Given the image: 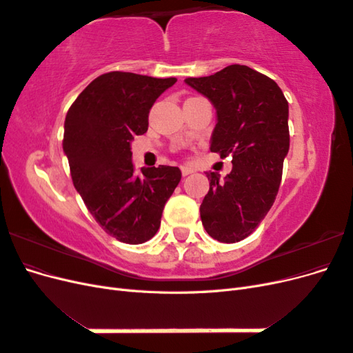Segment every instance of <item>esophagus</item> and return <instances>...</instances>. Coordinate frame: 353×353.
<instances>
[{
  "label": "esophagus",
  "mask_w": 353,
  "mask_h": 353,
  "mask_svg": "<svg viewBox=\"0 0 353 353\" xmlns=\"http://www.w3.org/2000/svg\"><path fill=\"white\" fill-rule=\"evenodd\" d=\"M194 169L193 168H188V166H183L181 168V174H183V176H187L190 174H193Z\"/></svg>",
  "instance_id": "1"
}]
</instances>
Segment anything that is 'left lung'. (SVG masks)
Masks as SVG:
<instances>
[{"mask_svg":"<svg viewBox=\"0 0 353 353\" xmlns=\"http://www.w3.org/2000/svg\"><path fill=\"white\" fill-rule=\"evenodd\" d=\"M185 82L216 109L210 152L232 156L223 183L219 174L206 172L210 187L200 206L201 223L212 239L236 243L258 228L279 193L290 147L288 103L274 79L243 65Z\"/></svg>","mask_w":353,"mask_h":353,"instance_id":"left-lung-1","label":"left lung"}]
</instances>
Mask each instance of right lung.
<instances>
[{
	"mask_svg": "<svg viewBox=\"0 0 353 353\" xmlns=\"http://www.w3.org/2000/svg\"><path fill=\"white\" fill-rule=\"evenodd\" d=\"M176 78L131 72L95 78L73 101L65 119V150L74 188L100 227L126 244L150 240L168 199L181 181L176 166L135 174L131 140L148 130L152 105Z\"/></svg>",
	"mask_w": 353,
	"mask_h": 353,
	"instance_id": "1",
	"label": "right lung"
}]
</instances>
